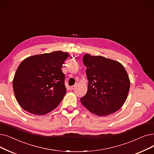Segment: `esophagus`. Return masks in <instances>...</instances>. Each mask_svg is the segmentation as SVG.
Returning <instances> with one entry per match:
<instances>
[{"instance_id": "obj_1", "label": "esophagus", "mask_w": 154, "mask_h": 154, "mask_svg": "<svg viewBox=\"0 0 154 154\" xmlns=\"http://www.w3.org/2000/svg\"><path fill=\"white\" fill-rule=\"evenodd\" d=\"M77 86V84H75L74 85H72V86H71V87H70V90H73Z\"/></svg>"}]
</instances>
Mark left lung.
<instances>
[{"instance_id":"left-lung-1","label":"left lung","mask_w":154,"mask_h":154,"mask_svg":"<svg viewBox=\"0 0 154 154\" xmlns=\"http://www.w3.org/2000/svg\"><path fill=\"white\" fill-rule=\"evenodd\" d=\"M83 62L89 81L82 104L92 114L108 116L118 111L126 101L130 87L126 70L119 62L102 56L85 54Z\"/></svg>"}]
</instances>
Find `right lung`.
Masks as SVG:
<instances>
[{"instance_id": "obj_1", "label": "right lung", "mask_w": 154, "mask_h": 154, "mask_svg": "<svg viewBox=\"0 0 154 154\" xmlns=\"http://www.w3.org/2000/svg\"><path fill=\"white\" fill-rule=\"evenodd\" d=\"M68 57V53L56 51L29 57L19 64L13 79V90L24 110L45 115L60 103L66 91L62 67Z\"/></svg>"}]
</instances>
